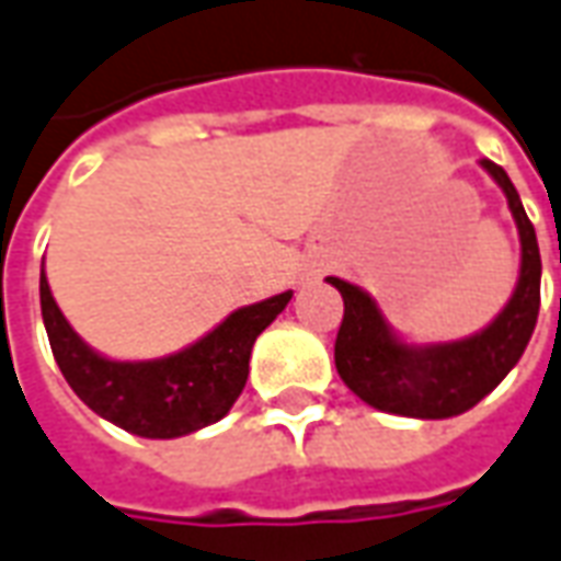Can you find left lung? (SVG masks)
Returning <instances> with one entry per match:
<instances>
[{"label": "left lung", "mask_w": 561, "mask_h": 561, "mask_svg": "<svg viewBox=\"0 0 561 561\" xmlns=\"http://www.w3.org/2000/svg\"><path fill=\"white\" fill-rule=\"evenodd\" d=\"M483 170L507 194L519 227L523 267L511 304L485 331L437 346H403L382 321L376 304L355 285L328 276L343 294V321L336 331V374L364 403L410 419H449L471 410L523 358L540 309V252L523 199L499 163Z\"/></svg>", "instance_id": "8db88e82"}]
</instances>
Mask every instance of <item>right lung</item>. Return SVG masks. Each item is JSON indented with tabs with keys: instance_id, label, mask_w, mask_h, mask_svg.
<instances>
[{
	"instance_id": "add662e5",
	"label": "right lung",
	"mask_w": 561,
	"mask_h": 561,
	"mask_svg": "<svg viewBox=\"0 0 561 561\" xmlns=\"http://www.w3.org/2000/svg\"><path fill=\"white\" fill-rule=\"evenodd\" d=\"M38 294L50 352L72 391L117 428L154 440L182 437L225 416L249 379L254 340L291 300V291H285L237 309L213 334L170 358L108 362L84 346L72 324L62 319L57 300L50 297L45 270Z\"/></svg>"
}]
</instances>
